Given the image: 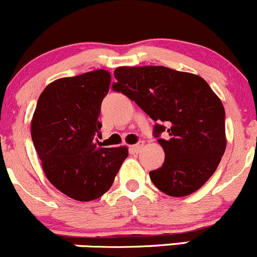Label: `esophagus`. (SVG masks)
Here are the masks:
<instances>
[{
    "instance_id": "obj_1",
    "label": "esophagus",
    "mask_w": 257,
    "mask_h": 257,
    "mask_svg": "<svg viewBox=\"0 0 257 257\" xmlns=\"http://www.w3.org/2000/svg\"><path fill=\"white\" fill-rule=\"evenodd\" d=\"M142 147H144V142H139V144L136 145H132V146L130 147V150H131V152H134V154H139V152H141Z\"/></svg>"
}]
</instances>
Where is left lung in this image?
<instances>
[{
    "label": "left lung",
    "mask_w": 257,
    "mask_h": 257,
    "mask_svg": "<svg viewBox=\"0 0 257 257\" xmlns=\"http://www.w3.org/2000/svg\"><path fill=\"white\" fill-rule=\"evenodd\" d=\"M113 91L135 101L156 121L155 137L165 151L150 179L160 191L182 197L214 175L226 149L225 108L200 76L164 66L117 67ZM166 132V139L159 135Z\"/></svg>",
    "instance_id": "1"
}]
</instances>
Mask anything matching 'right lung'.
I'll use <instances>...</instances> for the list:
<instances>
[{"label": "right lung", "instance_id": "right-lung-1", "mask_svg": "<svg viewBox=\"0 0 257 257\" xmlns=\"http://www.w3.org/2000/svg\"><path fill=\"white\" fill-rule=\"evenodd\" d=\"M110 83L105 70L53 81L40 95L31 121L46 177L77 201L96 200L108 191L128 155L125 146L106 149L96 144L102 127L101 103Z\"/></svg>", "mask_w": 257, "mask_h": 257}]
</instances>
